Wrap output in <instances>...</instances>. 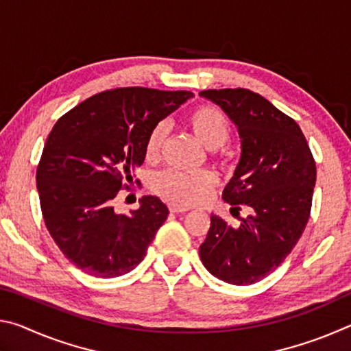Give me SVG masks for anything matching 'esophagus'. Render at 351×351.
I'll use <instances>...</instances> for the list:
<instances>
[{"instance_id":"34e87169","label":"esophagus","mask_w":351,"mask_h":351,"mask_svg":"<svg viewBox=\"0 0 351 351\" xmlns=\"http://www.w3.org/2000/svg\"><path fill=\"white\" fill-rule=\"evenodd\" d=\"M169 209H170V212H175V213H184V212L189 210V207L180 206V204H170Z\"/></svg>"}]
</instances>
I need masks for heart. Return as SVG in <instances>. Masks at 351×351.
Masks as SVG:
<instances>
[{
  "instance_id": "b5f03b06",
  "label": "heart",
  "mask_w": 351,
  "mask_h": 351,
  "mask_svg": "<svg viewBox=\"0 0 351 351\" xmlns=\"http://www.w3.org/2000/svg\"><path fill=\"white\" fill-rule=\"evenodd\" d=\"M189 127L197 134L203 144L218 153L229 141L232 128L224 112L213 105H199L190 111L187 117ZM165 138H167V125L159 122L154 125L145 141V159L150 162L161 158ZM217 184V178L209 170L181 171L167 169L159 171L152 178L150 187L159 197L176 204H195L207 198L212 187Z\"/></svg>"
}]
</instances>
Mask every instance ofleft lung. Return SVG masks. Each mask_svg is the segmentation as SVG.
<instances>
[{
  "label": "left lung",
  "mask_w": 351,
  "mask_h": 351,
  "mask_svg": "<svg viewBox=\"0 0 351 351\" xmlns=\"http://www.w3.org/2000/svg\"><path fill=\"white\" fill-rule=\"evenodd\" d=\"M230 117L241 158L223 199L251 213L239 226L210 215L199 257L219 280L252 285L274 271L304 234L311 212L316 162L294 119L245 88L199 93Z\"/></svg>",
  "instance_id": "8db88e82"
}]
</instances>
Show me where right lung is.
Returning <instances> with one entry per match:
<instances>
[{
	"label": "right lung",
	"mask_w": 351,
	"mask_h": 351,
	"mask_svg": "<svg viewBox=\"0 0 351 351\" xmlns=\"http://www.w3.org/2000/svg\"><path fill=\"white\" fill-rule=\"evenodd\" d=\"M192 96L116 88L83 100L51 130L37 167L41 213L58 249L83 272L119 277L144 260L167 206L147 195L139 209L119 215L112 204L133 186L150 130Z\"/></svg>",
	"instance_id": "right-lung-1"
}]
</instances>
